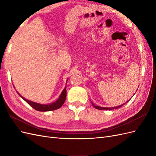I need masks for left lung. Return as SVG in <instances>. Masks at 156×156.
<instances>
[{
	"label": "left lung",
	"instance_id": "obj_1",
	"mask_svg": "<svg viewBox=\"0 0 156 156\" xmlns=\"http://www.w3.org/2000/svg\"><path fill=\"white\" fill-rule=\"evenodd\" d=\"M129 100H128L127 101L126 103H127L128 102ZM126 103H124V104H122V105H119V106H116V107H99V106H97V105H95L93 103H92V105L94 106V107H95L96 108H97V109H99V110H112V109H115V108H120V107H121L122 105H124V104H126Z\"/></svg>",
	"mask_w": 156,
	"mask_h": 156
}]
</instances>
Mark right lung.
Instances as JSON below:
<instances>
[{"mask_svg":"<svg viewBox=\"0 0 156 156\" xmlns=\"http://www.w3.org/2000/svg\"><path fill=\"white\" fill-rule=\"evenodd\" d=\"M17 94L27 103H29V104L32 108H34L35 110L38 111H53V110L58 109V108L61 107V106H62L64 104V103L66 100V86L65 87L64 89L63 90V91L62 92V93H61L60 96L59 98L57 100H56L55 102H53V103H50V104H47V105L40 104V103H37L31 101L30 100H27V99L22 97L18 92H17Z\"/></svg>","mask_w":156,"mask_h":156,"instance_id":"add662e5","label":"right lung"}]
</instances>
